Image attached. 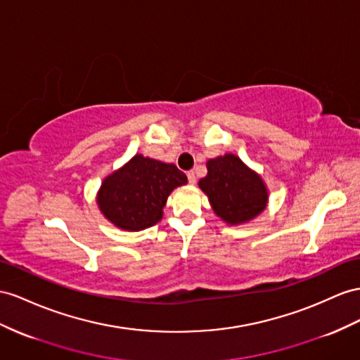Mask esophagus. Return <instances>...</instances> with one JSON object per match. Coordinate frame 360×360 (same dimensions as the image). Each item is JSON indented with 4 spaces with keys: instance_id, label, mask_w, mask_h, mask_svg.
I'll list each match as a JSON object with an SVG mask.
<instances>
[{
    "instance_id": "1",
    "label": "esophagus",
    "mask_w": 360,
    "mask_h": 360,
    "mask_svg": "<svg viewBox=\"0 0 360 360\" xmlns=\"http://www.w3.org/2000/svg\"><path fill=\"white\" fill-rule=\"evenodd\" d=\"M187 178H188V182L191 184V186H195V184H196V174H195V172L190 170L187 173Z\"/></svg>"
}]
</instances>
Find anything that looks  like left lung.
<instances>
[{
	"label": "left lung",
	"instance_id": "obj_1",
	"mask_svg": "<svg viewBox=\"0 0 360 360\" xmlns=\"http://www.w3.org/2000/svg\"><path fill=\"white\" fill-rule=\"evenodd\" d=\"M207 169V176L199 181V187L208 196L214 213L225 222L243 224L264 210L268 191L262 178L236 155L210 160Z\"/></svg>",
	"mask_w": 360,
	"mask_h": 360
}]
</instances>
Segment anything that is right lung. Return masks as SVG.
<instances>
[{"label":"right lung","mask_w":360,"mask_h":360,"mask_svg":"<svg viewBox=\"0 0 360 360\" xmlns=\"http://www.w3.org/2000/svg\"><path fill=\"white\" fill-rule=\"evenodd\" d=\"M187 184L174 164L135 155L123 169L108 176L97 202L106 219L127 231H140L160 222L173 188Z\"/></svg>","instance_id":"1"}]
</instances>
